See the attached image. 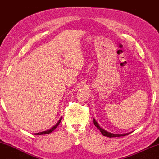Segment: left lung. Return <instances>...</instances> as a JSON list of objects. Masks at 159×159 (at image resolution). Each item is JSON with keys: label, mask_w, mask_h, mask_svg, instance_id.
<instances>
[{"label": "left lung", "mask_w": 159, "mask_h": 159, "mask_svg": "<svg viewBox=\"0 0 159 159\" xmlns=\"http://www.w3.org/2000/svg\"><path fill=\"white\" fill-rule=\"evenodd\" d=\"M93 123L95 124V125H96V128L98 129V130H100V132H102V134H103L104 136H106V137H109V138H114V137H120V136H125L127 135V134H129V133H127V134H112V133H110V132H106L105 130H104L103 129H102L101 127L99 126V125L97 123V122L95 120V119H93Z\"/></svg>", "instance_id": "1"}]
</instances>
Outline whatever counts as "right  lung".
<instances>
[{
    "label": "right lung",
    "mask_w": 159,
    "mask_h": 159,
    "mask_svg": "<svg viewBox=\"0 0 159 159\" xmlns=\"http://www.w3.org/2000/svg\"><path fill=\"white\" fill-rule=\"evenodd\" d=\"M61 120H62V117L61 118V119L59 120V121H58L56 125H54V126H53V127L52 128V129H49V130L45 131V132H39V133H36V134H36V135H41V134H50L51 132H52L53 131H54V129H55L57 127L58 125H59V124H60V123H61Z\"/></svg>",
    "instance_id": "add662e5"
}]
</instances>
